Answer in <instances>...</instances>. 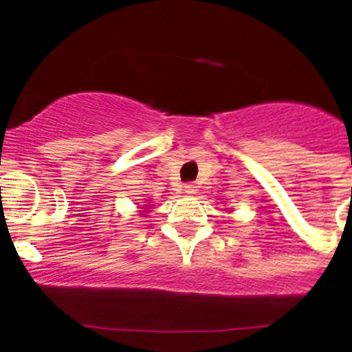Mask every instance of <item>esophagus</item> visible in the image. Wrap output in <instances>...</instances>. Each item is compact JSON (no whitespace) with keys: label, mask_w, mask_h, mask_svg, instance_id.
<instances>
[{"label":"esophagus","mask_w":352,"mask_h":352,"mask_svg":"<svg viewBox=\"0 0 352 352\" xmlns=\"http://www.w3.org/2000/svg\"><path fill=\"white\" fill-rule=\"evenodd\" d=\"M183 190H185V194H188V195H194L195 192H197V186H195L194 183H186V185L183 186Z\"/></svg>","instance_id":"obj_1"}]
</instances>
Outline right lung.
<instances>
[{
  "instance_id": "add662e5",
  "label": "right lung",
  "mask_w": 352,
  "mask_h": 352,
  "mask_svg": "<svg viewBox=\"0 0 352 352\" xmlns=\"http://www.w3.org/2000/svg\"><path fill=\"white\" fill-rule=\"evenodd\" d=\"M148 206H149V204H146V206H144V208H142V210H148Z\"/></svg>"
}]
</instances>
